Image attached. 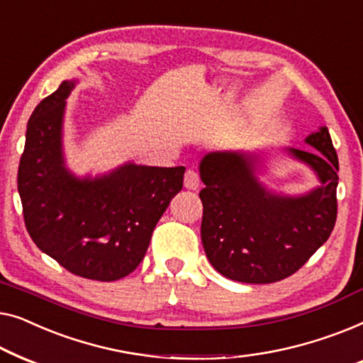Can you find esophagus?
Masks as SVG:
<instances>
[{"label": "esophagus", "mask_w": 363, "mask_h": 363, "mask_svg": "<svg viewBox=\"0 0 363 363\" xmlns=\"http://www.w3.org/2000/svg\"><path fill=\"white\" fill-rule=\"evenodd\" d=\"M184 186H186V189H191V191H196L201 186V176H199L196 169L186 171V174H184Z\"/></svg>", "instance_id": "esophagus-1"}]
</instances>
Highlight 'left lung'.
I'll use <instances>...</instances> for the list:
<instances>
[{"mask_svg": "<svg viewBox=\"0 0 363 363\" xmlns=\"http://www.w3.org/2000/svg\"><path fill=\"white\" fill-rule=\"evenodd\" d=\"M306 143L315 151L289 152L313 167L323 186L301 197L268 192L255 177L253 155L211 152L201 161L202 245L225 278L252 284L281 281L328 242L337 218L339 160L325 126Z\"/></svg>", "mask_w": 363, "mask_h": 363, "instance_id": "obj_1", "label": "left lung"}]
</instances>
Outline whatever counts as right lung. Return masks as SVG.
<instances>
[{"mask_svg":"<svg viewBox=\"0 0 363 363\" xmlns=\"http://www.w3.org/2000/svg\"><path fill=\"white\" fill-rule=\"evenodd\" d=\"M75 82L65 80L35 106L18 169L28 233L67 272L116 281L135 272L157 220L182 189L186 167L125 164L77 179L62 160V115Z\"/></svg>","mask_w":363,"mask_h":363,"instance_id":"right-lung-1","label":"right lung"}]
</instances>
